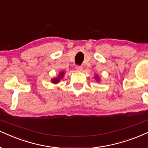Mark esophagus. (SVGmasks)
Listing matches in <instances>:
<instances>
[{
    "mask_svg": "<svg viewBox=\"0 0 148 148\" xmlns=\"http://www.w3.org/2000/svg\"><path fill=\"white\" fill-rule=\"evenodd\" d=\"M75 69H76V71H82L83 68H82V66H76Z\"/></svg>",
    "mask_w": 148,
    "mask_h": 148,
    "instance_id": "esophagus-1",
    "label": "esophagus"
}]
</instances>
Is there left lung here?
Instances as JSON below:
<instances>
[{
  "mask_svg": "<svg viewBox=\"0 0 148 148\" xmlns=\"http://www.w3.org/2000/svg\"><path fill=\"white\" fill-rule=\"evenodd\" d=\"M95 78H96V79H97V80H98V81H99V77H98L97 75L96 76V77H95Z\"/></svg>",
  "mask_w": 148,
  "mask_h": 148,
  "instance_id": "left-lung-1",
  "label": "left lung"
}]
</instances>
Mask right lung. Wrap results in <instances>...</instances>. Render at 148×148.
Segmentation results:
<instances>
[{
    "instance_id": "1",
    "label": "right lung",
    "mask_w": 148,
    "mask_h": 148,
    "mask_svg": "<svg viewBox=\"0 0 148 148\" xmlns=\"http://www.w3.org/2000/svg\"><path fill=\"white\" fill-rule=\"evenodd\" d=\"M64 73L63 71L62 72L60 73L58 77H56V78H54V79H52V80H51L53 84H58L60 82V80L62 78V77L64 76Z\"/></svg>"
}]
</instances>
